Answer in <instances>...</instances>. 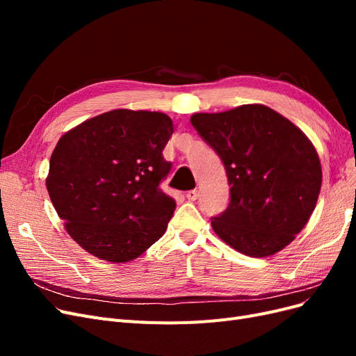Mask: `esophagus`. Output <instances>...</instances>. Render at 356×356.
Returning a JSON list of instances; mask_svg holds the SVG:
<instances>
[{"label": "esophagus", "mask_w": 356, "mask_h": 356, "mask_svg": "<svg viewBox=\"0 0 356 356\" xmlns=\"http://www.w3.org/2000/svg\"><path fill=\"white\" fill-rule=\"evenodd\" d=\"M197 196H199V191H197V190H188V191L186 193V197H187L188 200H196Z\"/></svg>", "instance_id": "obj_1"}]
</instances>
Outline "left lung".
Instances as JSON below:
<instances>
[{"instance_id":"obj_1","label":"left lung","mask_w":356,"mask_h":356,"mask_svg":"<svg viewBox=\"0 0 356 356\" xmlns=\"http://www.w3.org/2000/svg\"><path fill=\"white\" fill-rule=\"evenodd\" d=\"M227 172L230 203L212 229L245 255L279 252L303 230L322 182L316 149L288 118L260 104L191 115Z\"/></svg>"}]
</instances>
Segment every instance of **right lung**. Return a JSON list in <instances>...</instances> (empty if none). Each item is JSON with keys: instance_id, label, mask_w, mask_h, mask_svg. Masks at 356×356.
Returning <instances> with one entry per match:
<instances>
[{"instance_id": "1", "label": "right lung", "mask_w": 356, "mask_h": 356, "mask_svg": "<svg viewBox=\"0 0 356 356\" xmlns=\"http://www.w3.org/2000/svg\"><path fill=\"white\" fill-rule=\"evenodd\" d=\"M172 134L174 124L163 113L113 110L59 139L46 186L83 250L126 263L163 236L177 207L159 187L172 166L161 154Z\"/></svg>"}]
</instances>
